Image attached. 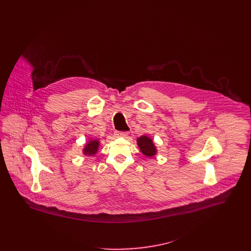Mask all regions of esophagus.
I'll list each match as a JSON object with an SVG mask.
<instances>
[{"mask_svg": "<svg viewBox=\"0 0 251 251\" xmlns=\"http://www.w3.org/2000/svg\"><path fill=\"white\" fill-rule=\"evenodd\" d=\"M114 134L116 137H123V138H126L128 135L126 131H115Z\"/></svg>", "mask_w": 251, "mask_h": 251, "instance_id": "obj_1", "label": "esophagus"}]
</instances>
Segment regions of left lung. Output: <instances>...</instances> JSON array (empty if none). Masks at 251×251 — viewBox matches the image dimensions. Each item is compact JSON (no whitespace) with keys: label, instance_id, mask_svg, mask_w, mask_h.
<instances>
[{"label":"left lung","instance_id":"1","mask_svg":"<svg viewBox=\"0 0 251 251\" xmlns=\"http://www.w3.org/2000/svg\"><path fill=\"white\" fill-rule=\"evenodd\" d=\"M137 144L145 155L147 156H152L155 154L156 150L155 147L153 146V143L151 141V139H150L147 136H141L137 139Z\"/></svg>","mask_w":251,"mask_h":251}]
</instances>
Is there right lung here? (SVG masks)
Returning <instances> with one entry per match:
<instances>
[{
	"label": "right lung",
	"mask_w": 251,
	"mask_h": 251,
	"mask_svg": "<svg viewBox=\"0 0 251 251\" xmlns=\"http://www.w3.org/2000/svg\"><path fill=\"white\" fill-rule=\"evenodd\" d=\"M98 149H99V141L98 140H92L88 143L86 148L84 149V152H85V154L94 155L97 152Z\"/></svg>",
	"instance_id": "add662e5"
}]
</instances>
